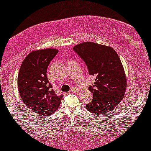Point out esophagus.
<instances>
[{"mask_svg":"<svg viewBox=\"0 0 151 151\" xmlns=\"http://www.w3.org/2000/svg\"><path fill=\"white\" fill-rule=\"evenodd\" d=\"M70 91H72V92H74V93H76L78 91V88H77V87H72L71 88V90Z\"/></svg>","mask_w":151,"mask_h":151,"instance_id":"obj_1","label":"esophagus"}]
</instances>
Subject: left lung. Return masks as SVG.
<instances>
[{"mask_svg":"<svg viewBox=\"0 0 151 151\" xmlns=\"http://www.w3.org/2000/svg\"><path fill=\"white\" fill-rule=\"evenodd\" d=\"M73 50L84 60L89 75L95 77L94 85L89 87L93 98L86 109L98 116L111 111L121 103L127 89L118 55L111 47L91 42L76 45Z\"/></svg>","mask_w":151,"mask_h":151,"instance_id":"obj_1","label":"left lung"}]
</instances>
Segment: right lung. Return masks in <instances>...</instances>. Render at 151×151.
Masks as SVG:
<instances>
[{
  "label": "right lung",
  "instance_id": "1",
  "mask_svg": "<svg viewBox=\"0 0 151 151\" xmlns=\"http://www.w3.org/2000/svg\"><path fill=\"white\" fill-rule=\"evenodd\" d=\"M58 50L45 48L27 55L21 65L18 88L23 103L37 115L48 116L60 107L62 95H58L47 78V68Z\"/></svg>",
  "mask_w": 151,
  "mask_h": 151
}]
</instances>
